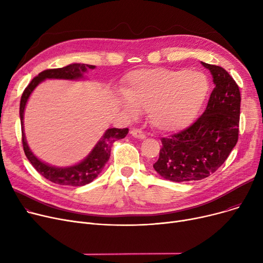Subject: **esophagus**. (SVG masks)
Wrapping results in <instances>:
<instances>
[{"label":"esophagus","mask_w":263,"mask_h":263,"mask_svg":"<svg viewBox=\"0 0 263 263\" xmlns=\"http://www.w3.org/2000/svg\"><path fill=\"white\" fill-rule=\"evenodd\" d=\"M131 135L135 139H139V140H144L146 139V135L141 131V130H137V129H133L131 130Z\"/></svg>","instance_id":"esophagus-1"}]
</instances>
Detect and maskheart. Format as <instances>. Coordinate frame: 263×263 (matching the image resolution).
Segmentation results:
<instances>
[{
  "label": "heart",
  "mask_w": 263,
  "mask_h": 263,
  "mask_svg": "<svg viewBox=\"0 0 263 263\" xmlns=\"http://www.w3.org/2000/svg\"><path fill=\"white\" fill-rule=\"evenodd\" d=\"M209 91L204 74L184 69L150 68L128 74L118 103L136 116L147 109L151 124L162 132H177L194 120Z\"/></svg>",
  "instance_id": "obj_1"
}]
</instances>
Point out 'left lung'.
I'll return each instance as SVG.
<instances>
[{
	"label": "left lung",
	"instance_id": "obj_1",
	"mask_svg": "<svg viewBox=\"0 0 263 263\" xmlns=\"http://www.w3.org/2000/svg\"><path fill=\"white\" fill-rule=\"evenodd\" d=\"M214 89L203 114L191 127L163 139L155 171L173 182L201 180L216 172L236 146L241 96L237 83L224 68L205 64Z\"/></svg>",
	"mask_w": 263,
	"mask_h": 263
}]
</instances>
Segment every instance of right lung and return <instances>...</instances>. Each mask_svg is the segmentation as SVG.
<instances>
[{
  "label": "right lung",
  "instance_id": "obj_1",
  "mask_svg": "<svg viewBox=\"0 0 263 263\" xmlns=\"http://www.w3.org/2000/svg\"><path fill=\"white\" fill-rule=\"evenodd\" d=\"M96 66L73 63L63 68L48 69L40 72L36 78L25 88L22 93L20 101V121L22 129V144L24 154L33 165V167L48 180L53 183L61 185H70V186H82L90 183L98 175L102 172L104 165L109 159L110 147L112 144L126 137L129 129H107L100 140L97 142L90 153L77 164L69 165V166H54V165L48 164L37 158L33 151L31 150L29 144L26 141V136L24 133V110L25 106L29 101L32 92L40 84L41 82L46 80H67V81H85L86 73L89 69H95Z\"/></svg>",
  "mask_w": 263,
  "mask_h": 263
}]
</instances>
